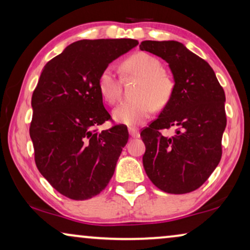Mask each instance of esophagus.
<instances>
[{"label": "esophagus", "mask_w": 250, "mask_h": 250, "mask_svg": "<svg viewBox=\"0 0 250 250\" xmlns=\"http://www.w3.org/2000/svg\"><path fill=\"white\" fill-rule=\"evenodd\" d=\"M128 132H129V135H131L132 138H139V136H140L139 129L135 128V127H129Z\"/></svg>", "instance_id": "esophagus-1"}]
</instances>
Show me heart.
<instances>
[{"label": "heart", "mask_w": 250, "mask_h": 250, "mask_svg": "<svg viewBox=\"0 0 250 250\" xmlns=\"http://www.w3.org/2000/svg\"><path fill=\"white\" fill-rule=\"evenodd\" d=\"M123 69L127 75L140 78L134 88L135 100L122 104L114 111V118L122 124L134 126L141 124L151 114L153 105L164 107L172 97L174 81L167 71L163 70L157 58L148 53H134L123 62ZM101 97L109 104H115L121 95V82L112 67L101 71L98 78Z\"/></svg>", "instance_id": "1"}]
</instances>
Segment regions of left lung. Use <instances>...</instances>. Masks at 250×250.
<instances>
[{
    "mask_svg": "<svg viewBox=\"0 0 250 250\" xmlns=\"http://www.w3.org/2000/svg\"><path fill=\"white\" fill-rule=\"evenodd\" d=\"M140 49L167 61L172 70V97L148 127L143 167L150 181L167 193L197 190L214 172L222 157L227 126L225 93L213 68L176 41H143ZM176 128L170 138L163 129Z\"/></svg>",
    "mask_w": 250,
    "mask_h": 250,
    "instance_id": "obj_1",
    "label": "left lung"
}]
</instances>
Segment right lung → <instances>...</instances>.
I'll use <instances>...</instances> for the list:
<instances>
[{"instance_id": "obj_1", "label": "right lung", "mask_w": 250, "mask_h": 250, "mask_svg": "<svg viewBox=\"0 0 250 250\" xmlns=\"http://www.w3.org/2000/svg\"><path fill=\"white\" fill-rule=\"evenodd\" d=\"M139 42L131 39L82 40L45 64L33 92L29 135L40 173L64 197L85 200L108 186L128 140L115 125L99 92V75Z\"/></svg>"}]
</instances>
